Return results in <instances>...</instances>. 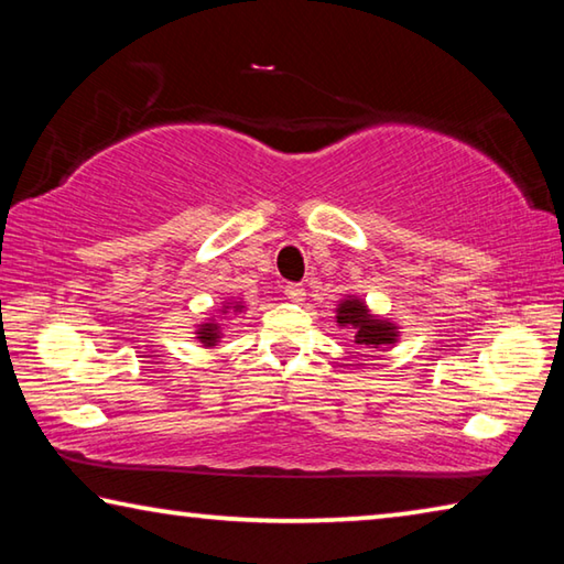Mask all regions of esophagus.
Segmentation results:
<instances>
[{
  "instance_id": "obj_1",
  "label": "esophagus",
  "mask_w": 564,
  "mask_h": 564,
  "mask_svg": "<svg viewBox=\"0 0 564 564\" xmlns=\"http://www.w3.org/2000/svg\"><path fill=\"white\" fill-rule=\"evenodd\" d=\"M285 299L293 301V303H301L305 299V289L301 283H289V285H285Z\"/></svg>"
}]
</instances>
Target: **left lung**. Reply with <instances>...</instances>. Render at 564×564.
<instances>
[{"instance_id":"8db88e82","label":"left lung","mask_w":564,"mask_h":564,"mask_svg":"<svg viewBox=\"0 0 564 564\" xmlns=\"http://www.w3.org/2000/svg\"><path fill=\"white\" fill-rule=\"evenodd\" d=\"M336 323L340 328H350L356 346L366 352L380 348H393L400 340V326L395 321L378 316L370 305L356 293L343 295L336 308Z\"/></svg>"}]
</instances>
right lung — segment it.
<instances>
[{
	"mask_svg": "<svg viewBox=\"0 0 564 564\" xmlns=\"http://www.w3.org/2000/svg\"><path fill=\"white\" fill-rule=\"evenodd\" d=\"M246 311V301L243 299H236V295H228L226 301H221L218 305V316H208L204 318L198 326H194V338L202 343L204 348H214L221 343L224 333H221V321H226L228 316H238V313Z\"/></svg>",
	"mask_w": 564,
	"mask_h": 564,
	"instance_id": "add662e5",
	"label": "right lung"
}]
</instances>
